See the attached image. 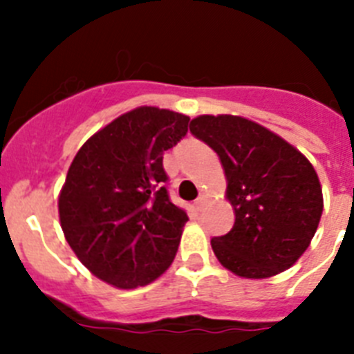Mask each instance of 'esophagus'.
I'll return each instance as SVG.
<instances>
[{
  "label": "esophagus",
  "instance_id": "34e87169",
  "mask_svg": "<svg viewBox=\"0 0 354 354\" xmlns=\"http://www.w3.org/2000/svg\"><path fill=\"white\" fill-rule=\"evenodd\" d=\"M207 200H209V196L207 194H200V198H198V200L194 201V207L198 210H201L205 207V203H207Z\"/></svg>",
  "mask_w": 354,
  "mask_h": 354
}]
</instances>
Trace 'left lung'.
I'll return each mask as SVG.
<instances>
[{"label":"left lung","instance_id":"left-lung-1","mask_svg":"<svg viewBox=\"0 0 354 354\" xmlns=\"http://www.w3.org/2000/svg\"><path fill=\"white\" fill-rule=\"evenodd\" d=\"M191 133L218 153L236 214L232 230L210 241L219 263L245 279L273 277L295 264L324 209L310 160L266 127L234 115L192 118Z\"/></svg>","mask_w":354,"mask_h":354}]
</instances>
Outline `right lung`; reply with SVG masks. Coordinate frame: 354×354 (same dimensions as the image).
Instances as JSON below:
<instances>
[{
  "mask_svg": "<svg viewBox=\"0 0 354 354\" xmlns=\"http://www.w3.org/2000/svg\"><path fill=\"white\" fill-rule=\"evenodd\" d=\"M191 118L142 106L84 142L59 194L68 245L95 277L120 290L153 283L171 266L185 210L169 200L163 151Z\"/></svg>",
  "mask_w": 354,
  "mask_h": 354,
  "instance_id": "1",
  "label": "right lung"
}]
</instances>
